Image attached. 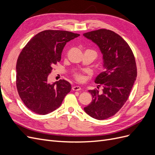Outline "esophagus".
Wrapping results in <instances>:
<instances>
[{
    "label": "esophagus",
    "instance_id": "1",
    "mask_svg": "<svg viewBox=\"0 0 155 155\" xmlns=\"http://www.w3.org/2000/svg\"><path fill=\"white\" fill-rule=\"evenodd\" d=\"M72 91H80L81 90V87L79 86H74L72 87Z\"/></svg>",
    "mask_w": 155,
    "mask_h": 155
}]
</instances>
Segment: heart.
<instances>
[{
    "mask_svg": "<svg viewBox=\"0 0 155 155\" xmlns=\"http://www.w3.org/2000/svg\"><path fill=\"white\" fill-rule=\"evenodd\" d=\"M74 78L78 82H83L85 81V76L81 74H76L74 75Z\"/></svg>",
    "mask_w": 155,
    "mask_h": 155,
    "instance_id": "heart-1",
    "label": "heart"
}]
</instances>
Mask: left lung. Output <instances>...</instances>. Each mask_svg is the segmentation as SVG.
<instances>
[{"mask_svg": "<svg viewBox=\"0 0 155 155\" xmlns=\"http://www.w3.org/2000/svg\"><path fill=\"white\" fill-rule=\"evenodd\" d=\"M99 47L105 71L95 79L103 92L89 90L92 100L84 107L86 113L96 120H105L118 112L127 100L137 76L134 54L127 42L109 30L100 29L83 34Z\"/></svg>", "mask_w": 155, "mask_h": 155, "instance_id": "left-lung-1", "label": "left lung"}]
</instances>
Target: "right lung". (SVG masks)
<instances>
[{
    "instance_id": "1",
    "label": "right lung",
    "mask_w": 155,
    "mask_h": 155,
    "mask_svg": "<svg viewBox=\"0 0 155 155\" xmlns=\"http://www.w3.org/2000/svg\"><path fill=\"white\" fill-rule=\"evenodd\" d=\"M80 35L63 30H45L35 35L18 56L16 70L17 91L32 112L45 115L56 110L71 91L64 79L48 83L53 65L59 62L65 45Z\"/></svg>"
}]
</instances>
